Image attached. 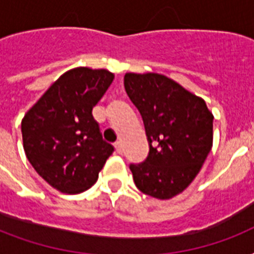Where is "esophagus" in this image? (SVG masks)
I'll return each mask as SVG.
<instances>
[{
    "label": "esophagus",
    "mask_w": 254,
    "mask_h": 254,
    "mask_svg": "<svg viewBox=\"0 0 254 254\" xmlns=\"http://www.w3.org/2000/svg\"><path fill=\"white\" fill-rule=\"evenodd\" d=\"M115 149H116V151H117V153H119V154H121V153H123V143L120 142H116L115 143Z\"/></svg>",
    "instance_id": "esophagus-1"
}]
</instances>
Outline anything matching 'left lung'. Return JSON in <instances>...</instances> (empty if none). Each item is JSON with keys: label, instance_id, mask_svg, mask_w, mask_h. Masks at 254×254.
<instances>
[{"label": "left lung", "instance_id": "8db88e82", "mask_svg": "<svg viewBox=\"0 0 254 254\" xmlns=\"http://www.w3.org/2000/svg\"><path fill=\"white\" fill-rule=\"evenodd\" d=\"M124 85L142 116L149 155L130 163L137 189L157 199L185 191L212 147L213 116L205 101L159 73H127Z\"/></svg>", "mask_w": 254, "mask_h": 254}]
</instances>
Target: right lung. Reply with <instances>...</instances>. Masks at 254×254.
Masks as SVG:
<instances>
[{"label":"right lung","mask_w":254,"mask_h":254,"mask_svg":"<svg viewBox=\"0 0 254 254\" xmlns=\"http://www.w3.org/2000/svg\"><path fill=\"white\" fill-rule=\"evenodd\" d=\"M113 77L107 69H69L22 120L26 157L34 170L61 192L79 193L89 189L115 150L103 139L92 116Z\"/></svg>","instance_id":"right-lung-1"}]
</instances>
